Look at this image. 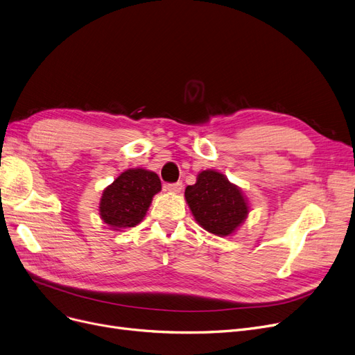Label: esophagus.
<instances>
[{
    "instance_id": "1",
    "label": "esophagus",
    "mask_w": 355,
    "mask_h": 355,
    "mask_svg": "<svg viewBox=\"0 0 355 355\" xmlns=\"http://www.w3.org/2000/svg\"><path fill=\"white\" fill-rule=\"evenodd\" d=\"M165 190L169 193H180L182 190V182H174V184H166Z\"/></svg>"
}]
</instances>
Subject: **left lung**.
Masks as SVG:
<instances>
[{
  "instance_id": "left-lung-1",
  "label": "left lung",
  "mask_w": 355,
  "mask_h": 355,
  "mask_svg": "<svg viewBox=\"0 0 355 355\" xmlns=\"http://www.w3.org/2000/svg\"><path fill=\"white\" fill-rule=\"evenodd\" d=\"M196 222L216 236H230L248 218L250 205L242 190L226 175L206 169L184 193Z\"/></svg>"
}]
</instances>
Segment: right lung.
<instances>
[{
	"instance_id": "right-lung-1",
	"label": "right lung",
	"mask_w": 355,
	"mask_h": 355,
	"mask_svg": "<svg viewBox=\"0 0 355 355\" xmlns=\"http://www.w3.org/2000/svg\"><path fill=\"white\" fill-rule=\"evenodd\" d=\"M161 191V180L144 168H130L121 173L100 198V218L112 230L135 227L141 223L152 203Z\"/></svg>"
}]
</instances>
